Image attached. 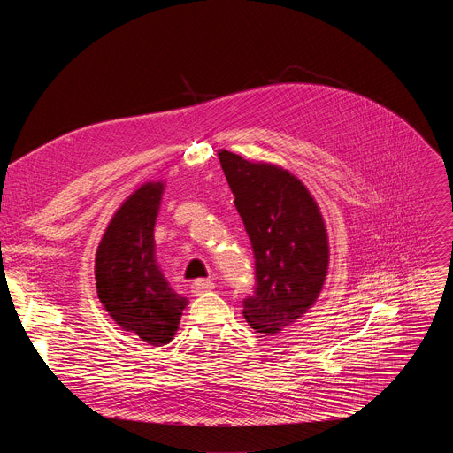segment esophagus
<instances>
[{
  "label": "esophagus",
  "instance_id": "1",
  "mask_svg": "<svg viewBox=\"0 0 453 453\" xmlns=\"http://www.w3.org/2000/svg\"><path fill=\"white\" fill-rule=\"evenodd\" d=\"M189 288H191L193 296H201V294L210 292L211 288H215V283L211 280H197V281L191 283Z\"/></svg>",
  "mask_w": 453,
  "mask_h": 453
}]
</instances>
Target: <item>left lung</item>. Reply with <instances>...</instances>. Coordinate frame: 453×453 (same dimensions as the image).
<instances>
[{"label": "left lung", "instance_id": "left-lung-1", "mask_svg": "<svg viewBox=\"0 0 453 453\" xmlns=\"http://www.w3.org/2000/svg\"><path fill=\"white\" fill-rule=\"evenodd\" d=\"M219 159L254 252V294L243 317L257 334H278L311 308L325 285L330 247L306 186L288 170L229 150Z\"/></svg>", "mask_w": 453, "mask_h": 453}]
</instances>
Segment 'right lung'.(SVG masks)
Returning <instances> with one entry per match:
<instances>
[{"label":"right lung","instance_id":"obj_1","mask_svg":"<svg viewBox=\"0 0 453 453\" xmlns=\"http://www.w3.org/2000/svg\"><path fill=\"white\" fill-rule=\"evenodd\" d=\"M165 184L145 182L118 208L95 257L98 299L121 330L152 346L168 344L188 304L156 262L154 227Z\"/></svg>","mask_w":453,"mask_h":453}]
</instances>
